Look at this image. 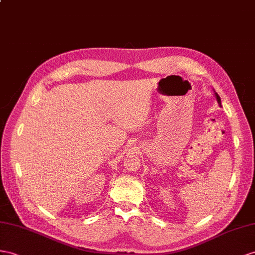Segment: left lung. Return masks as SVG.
<instances>
[{"label":"left lung","mask_w":255,"mask_h":255,"mask_svg":"<svg viewBox=\"0 0 255 255\" xmlns=\"http://www.w3.org/2000/svg\"><path fill=\"white\" fill-rule=\"evenodd\" d=\"M215 96H217V99H218V101H219V103H221V98H220V96L218 95V94H215Z\"/></svg>","instance_id":"left-lung-1"}]
</instances>
